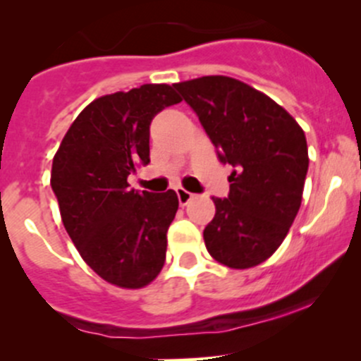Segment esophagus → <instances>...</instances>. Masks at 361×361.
Segmentation results:
<instances>
[{"instance_id": "esophagus-1", "label": "esophagus", "mask_w": 361, "mask_h": 361, "mask_svg": "<svg viewBox=\"0 0 361 361\" xmlns=\"http://www.w3.org/2000/svg\"><path fill=\"white\" fill-rule=\"evenodd\" d=\"M176 192H177V200H179V202H180L182 206L188 204V202L191 201L192 197H194V194H192V192L185 191V189H182V188H177V189H176Z\"/></svg>"}]
</instances>
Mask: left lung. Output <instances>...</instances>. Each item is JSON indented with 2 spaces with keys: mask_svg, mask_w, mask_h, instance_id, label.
<instances>
[{
  "mask_svg": "<svg viewBox=\"0 0 361 361\" xmlns=\"http://www.w3.org/2000/svg\"><path fill=\"white\" fill-rule=\"evenodd\" d=\"M200 117L221 164L233 167L228 197L202 232L213 259L232 269L274 254L300 209L309 170L303 129L281 105L228 76L173 85Z\"/></svg>",
  "mask_w": 361,
  "mask_h": 361,
  "instance_id": "1",
  "label": "left lung"
}]
</instances>
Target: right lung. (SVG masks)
I'll use <instances>...</instances> for the list:
<instances>
[{
    "mask_svg": "<svg viewBox=\"0 0 361 361\" xmlns=\"http://www.w3.org/2000/svg\"><path fill=\"white\" fill-rule=\"evenodd\" d=\"M170 85H141L93 100L80 112L52 160L51 188L80 256L105 281L143 288L159 276L179 200L172 189H129L149 164V124L179 104Z\"/></svg>",
    "mask_w": 361,
    "mask_h": 361,
    "instance_id": "right-lung-1",
    "label": "right lung"
}]
</instances>
